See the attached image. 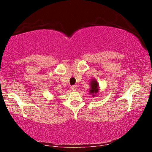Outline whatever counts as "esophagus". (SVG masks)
I'll use <instances>...</instances> for the list:
<instances>
[{"mask_svg":"<svg viewBox=\"0 0 152 152\" xmlns=\"http://www.w3.org/2000/svg\"><path fill=\"white\" fill-rule=\"evenodd\" d=\"M71 88L72 91H76L77 89V86H76V85H75V86H72L71 87Z\"/></svg>","mask_w":152,"mask_h":152,"instance_id":"esophagus-1","label":"esophagus"}]
</instances>
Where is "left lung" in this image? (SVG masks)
Returning a JSON list of instances; mask_svg holds the SVG:
<instances>
[{"instance_id":"8db88e82","label":"left lung","mask_w":152,"mask_h":152,"mask_svg":"<svg viewBox=\"0 0 152 152\" xmlns=\"http://www.w3.org/2000/svg\"><path fill=\"white\" fill-rule=\"evenodd\" d=\"M90 90L89 94L91 95L92 97H95L98 96L99 92V84L98 81L95 78H92L90 81Z\"/></svg>"}]
</instances>
